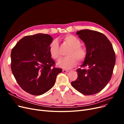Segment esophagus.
<instances>
[{
    "mask_svg": "<svg viewBox=\"0 0 124 124\" xmlns=\"http://www.w3.org/2000/svg\"><path fill=\"white\" fill-rule=\"evenodd\" d=\"M62 72H64V73H67V72H69V70H66V69H62Z\"/></svg>",
    "mask_w": 124,
    "mask_h": 124,
    "instance_id": "1",
    "label": "esophagus"
}]
</instances>
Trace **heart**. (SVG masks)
<instances>
[{
    "label": "heart",
    "instance_id": "heart-1",
    "mask_svg": "<svg viewBox=\"0 0 124 124\" xmlns=\"http://www.w3.org/2000/svg\"><path fill=\"white\" fill-rule=\"evenodd\" d=\"M63 42L70 48L67 52L66 57L58 62V65L65 69H70L76 66L77 60L78 62L84 61L87 56V50L81 46V41L77 37L68 35L62 38ZM49 52L51 57L55 61L61 59L62 55L59 44L56 40L52 41L49 46Z\"/></svg>",
    "mask_w": 124,
    "mask_h": 124
}]
</instances>
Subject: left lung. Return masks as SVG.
Instances as JSON below:
<instances>
[{
	"instance_id": "8db88e82",
	"label": "left lung",
	"mask_w": 124,
	"mask_h": 124,
	"mask_svg": "<svg viewBox=\"0 0 124 124\" xmlns=\"http://www.w3.org/2000/svg\"><path fill=\"white\" fill-rule=\"evenodd\" d=\"M77 34L84 42L87 56L78 78L71 83L78 91L85 95L95 94L102 90L111 80L115 63V54L107 37L100 32L84 29Z\"/></svg>"
}]
</instances>
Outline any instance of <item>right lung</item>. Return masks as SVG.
<instances>
[{
    "label": "right lung",
    "instance_id": "obj_1",
    "mask_svg": "<svg viewBox=\"0 0 124 124\" xmlns=\"http://www.w3.org/2000/svg\"><path fill=\"white\" fill-rule=\"evenodd\" d=\"M53 38L37 33L23 37L12 48L11 68L18 84L30 94L42 95L53 87L62 69L56 68L49 52Z\"/></svg>",
    "mask_w": 124,
    "mask_h": 124
}]
</instances>
